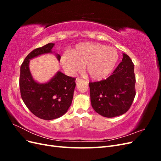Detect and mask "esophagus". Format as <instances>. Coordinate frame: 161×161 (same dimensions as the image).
<instances>
[{
	"label": "esophagus",
	"instance_id": "esophagus-1",
	"mask_svg": "<svg viewBox=\"0 0 161 161\" xmlns=\"http://www.w3.org/2000/svg\"><path fill=\"white\" fill-rule=\"evenodd\" d=\"M81 80H82V79H79V78H77V79H76V83L78 84V83H79V82H80Z\"/></svg>",
	"mask_w": 161,
	"mask_h": 161
}]
</instances>
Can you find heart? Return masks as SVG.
Returning <instances> with one entry per match:
<instances>
[{
	"label": "heart",
	"mask_w": 161,
	"mask_h": 161,
	"mask_svg": "<svg viewBox=\"0 0 161 161\" xmlns=\"http://www.w3.org/2000/svg\"><path fill=\"white\" fill-rule=\"evenodd\" d=\"M118 60L115 48L100 43L82 42L77 44L71 52L63 53L60 62L67 75H76L85 65L89 77L92 80H101L114 70Z\"/></svg>",
	"instance_id": "obj_1"
}]
</instances>
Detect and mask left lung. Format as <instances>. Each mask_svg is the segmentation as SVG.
Wrapping results in <instances>:
<instances>
[{
  "label": "left lung",
  "mask_w": 161,
  "mask_h": 161,
  "mask_svg": "<svg viewBox=\"0 0 161 161\" xmlns=\"http://www.w3.org/2000/svg\"><path fill=\"white\" fill-rule=\"evenodd\" d=\"M134 65L123 53L122 62L105 80L89 82L91 105L99 115L114 118L126 113L136 95Z\"/></svg>",
  "instance_id": "8db88e82"
}]
</instances>
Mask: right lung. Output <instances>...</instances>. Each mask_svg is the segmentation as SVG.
I'll return each mask as SVG.
<instances>
[{"mask_svg":"<svg viewBox=\"0 0 161 161\" xmlns=\"http://www.w3.org/2000/svg\"><path fill=\"white\" fill-rule=\"evenodd\" d=\"M54 43H50L31 52L21 66L19 87L21 98L27 108L37 118L52 120L60 118L70 108L76 86L75 78L58 71L46 83L33 80L30 70V60L44 53H52ZM58 61L60 56L56 54Z\"/></svg>","mask_w":161,"mask_h":161,"instance_id":"add662e5","label":"right lung"}]
</instances>
